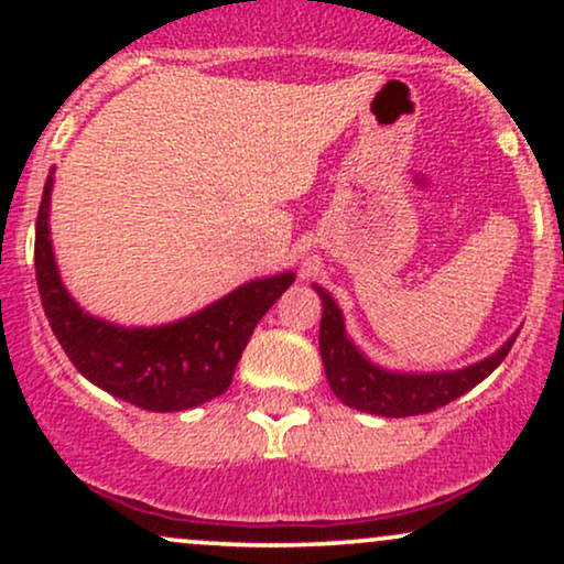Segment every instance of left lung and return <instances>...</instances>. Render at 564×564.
Segmentation results:
<instances>
[{
    "label": "left lung",
    "mask_w": 564,
    "mask_h": 564,
    "mask_svg": "<svg viewBox=\"0 0 564 564\" xmlns=\"http://www.w3.org/2000/svg\"><path fill=\"white\" fill-rule=\"evenodd\" d=\"M313 289L323 302L318 345L328 384L341 403L355 408V411L373 413V416H419V413H430L448 405L451 400L462 398L471 387L488 379L507 358L517 334H511L488 358L456 368V371H392V368L366 358L364 349L349 339L345 313L334 296L318 283H313Z\"/></svg>",
    "instance_id": "1"
}]
</instances>
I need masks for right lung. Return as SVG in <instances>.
Masks as SVG:
<instances>
[{"label":"right lung","instance_id":"1","mask_svg":"<svg viewBox=\"0 0 564 564\" xmlns=\"http://www.w3.org/2000/svg\"><path fill=\"white\" fill-rule=\"evenodd\" d=\"M55 166L44 183L36 217V283L53 334L84 379L142 411H187L230 387L243 347L294 270L246 281L223 300L161 326H119L95 318L68 294L50 238Z\"/></svg>","mask_w":564,"mask_h":564}]
</instances>
